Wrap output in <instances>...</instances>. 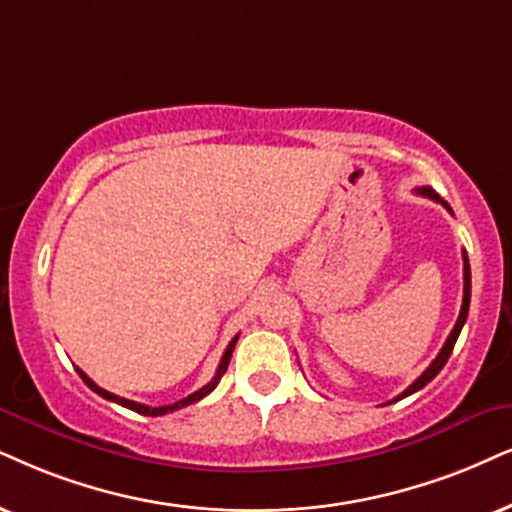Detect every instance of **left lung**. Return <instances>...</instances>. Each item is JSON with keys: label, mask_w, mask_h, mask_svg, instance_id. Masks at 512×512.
<instances>
[{"label": "left lung", "mask_w": 512, "mask_h": 512, "mask_svg": "<svg viewBox=\"0 0 512 512\" xmlns=\"http://www.w3.org/2000/svg\"><path fill=\"white\" fill-rule=\"evenodd\" d=\"M416 193L418 196H425V198H432L435 200V203H442L446 210L451 212V208H449V203H446V200L439 196L437 191H432L430 186L428 189H416ZM468 309H470V262H468V252L463 250V304H461V314H458V321H456V326H454V331L449 333V338H446V342H444V347L439 349V354L435 357V361H432V364L425 368L423 373L418 375L416 380H413V383L406 387L404 392L399 394V397H394L392 401H399V399H404V397H409V394H413V392H418V390H423L425 385L430 383L432 378H435V375L442 371L444 368V364L446 361H449V357H451V352H454V345H456V340H458V335H461V328H463V323H465V319H468ZM392 401H387V404H392Z\"/></svg>", "instance_id": "obj_1"}]
</instances>
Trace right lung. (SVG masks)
Instances as JSON below:
<instances>
[{
    "mask_svg": "<svg viewBox=\"0 0 512 512\" xmlns=\"http://www.w3.org/2000/svg\"><path fill=\"white\" fill-rule=\"evenodd\" d=\"M236 342H238V335H236L234 340L229 342V347H226V352H224L222 361H219V368H217L215 378H212L208 385H205V387H200L198 392H193V394H189V397H186V399H181V401H177V404H170V406H146V404H137V401H132V399H125V397H118V394H113V392L103 390V387L96 385L94 380L89 378L87 373H82L80 368H77V373H80V378L84 380V385H87L89 390H94V392L99 394V397H103V399H108V401H115V404L125 406V409H129V411H137V413H141V416H165V413H172V411H177V409H181V406L196 404V401H200V399H203V397H208V394H210L212 390H215L219 380H222V375L226 373V368H229V361H231V354H234V347H236Z\"/></svg>",
    "mask_w": 512,
    "mask_h": 512,
    "instance_id": "obj_1",
    "label": "right lung"
}]
</instances>
